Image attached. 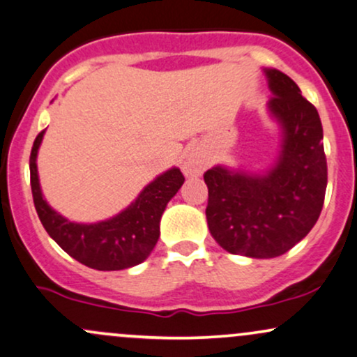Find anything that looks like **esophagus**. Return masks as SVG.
<instances>
[{
    "mask_svg": "<svg viewBox=\"0 0 357 357\" xmlns=\"http://www.w3.org/2000/svg\"><path fill=\"white\" fill-rule=\"evenodd\" d=\"M206 165V158L199 151L191 149L183 161V173L190 178H196V176H202L204 173Z\"/></svg>",
    "mask_w": 357,
    "mask_h": 357,
    "instance_id": "esophagus-1",
    "label": "esophagus"
}]
</instances>
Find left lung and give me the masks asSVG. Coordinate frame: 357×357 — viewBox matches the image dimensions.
Listing matches in <instances>:
<instances>
[{
    "mask_svg": "<svg viewBox=\"0 0 357 357\" xmlns=\"http://www.w3.org/2000/svg\"><path fill=\"white\" fill-rule=\"evenodd\" d=\"M272 97L268 116L280 130V149L264 171L216 165L204 173L206 221L216 243L235 255L273 258L312 230L327 188L322 124L298 85L264 68Z\"/></svg>",
    "mask_w": 357,
    "mask_h": 357,
    "instance_id": "obj_1",
    "label": "left lung"
}]
</instances>
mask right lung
<instances>
[{"instance_id": "add662e5", "label": "right lung", "mask_w": 357, "mask_h": 357, "mask_svg": "<svg viewBox=\"0 0 357 357\" xmlns=\"http://www.w3.org/2000/svg\"><path fill=\"white\" fill-rule=\"evenodd\" d=\"M45 130L31 147V192L43 228L72 258L96 270H124L136 267L151 255L159 240V223L167 203L183 186L179 167H171L154 178L129 206L117 215L96 223H77L61 216L45 199L40 186L38 149Z\"/></svg>"}]
</instances>
